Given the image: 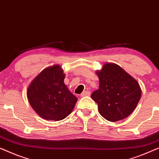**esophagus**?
<instances>
[{
  "mask_svg": "<svg viewBox=\"0 0 159 159\" xmlns=\"http://www.w3.org/2000/svg\"><path fill=\"white\" fill-rule=\"evenodd\" d=\"M90 95V93L89 91H84L81 94V97H86Z\"/></svg>",
  "mask_w": 159,
  "mask_h": 159,
  "instance_id": "34e87169",
  "label": "esophagus"
}]
</instances>
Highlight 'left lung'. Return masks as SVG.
<instances>
[{"mask_svg":"<svg viewBox=\"0 0 159 159\" xmlns=\"http://www.w3.org/2000/svg\"><path fill=\"white\" fill-rule=\"evenodd\" d=\"M99 89L91 95L103 118L111 122L125 119L135 109L141 97V87L132 76L114 63L97 70Z\"/></svg>","mask_w":159,"mask_h":159,"instance_id":"1","label":"left lung"}]
</instances>
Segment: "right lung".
Segmentation results:
<instances>
[{
	"label": "right lung",
	"instance_id": "obj_1",
	"mask_svg": "<svg viewBox=\"0 0 159 159\" xmlns=\"http://www.w3.org/2000/svg\"><path fill=\"white\" fill-rule=\"evenodd\" d=\"M65 74L59 64L43 69L27 89V98L41 118L59 121L66 118L75 106L77 97L64 84Z\"/></svg>",
	"mask_w": 159,
	"mask_h": 159
}]
</instances>
